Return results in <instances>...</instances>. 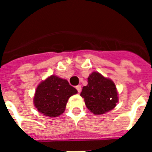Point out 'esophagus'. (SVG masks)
Returning a JSON list of instances; mask_svg holds the SVG:
<instances>
[{
	"mask_svg": "<svg viewBox=\"0 0 152 152\" xmlns=\"http://www.w3.org/2000/svg\"><path fill=\"white\" fill-rule=\"evenodd\" d=\"M76 89H77V92L80 93V91H81V86H80V85L76 86Z\"/></svg>",
	"mask_w": 152,
	"mask_h": 152,
	"instance_id": "1",
	"label": "esophagus"
}]
</instances>
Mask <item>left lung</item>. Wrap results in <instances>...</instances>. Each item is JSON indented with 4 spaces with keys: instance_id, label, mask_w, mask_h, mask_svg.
Segmentation results:
<instances>
[{
    "instance_id": "1",
    "label": "left lung",
    "mask_w": 152,
    "mask_h": 152,
    "mask_svg": "<svg viewBox=\"0 0 152 152\" xmlns=\"http://www.w3.org/2000/svg\"><path fill=\"white\" fill-rule=\"evenodd\" d=\"M80 96L86 107L95 115L112 110L118 103V93L114 82L98 72H93L88 78V85L84 86Z\"/></svg>"
}]
</instances>
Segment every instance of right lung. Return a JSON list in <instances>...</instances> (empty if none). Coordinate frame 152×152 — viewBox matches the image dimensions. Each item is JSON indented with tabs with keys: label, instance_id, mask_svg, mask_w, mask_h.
Returning a JSON list of instances; mask_svg holds the SVG:
<instances>
[{
	"label": "right lung",
	"instance_id": "1",
	"mask_svg": "<svg viewBox=\"0 0 152 152\" xmlns=\"http://www.w3.org/2000/svg\"><path fill=\"white\" fill-rule=\"evenodd\" d=\"M77 93L68 80L51 75L38 85L33 103L39 113L49 117H56L64 112L70 96Z\"/></svg>",
	"mask_w": 152,
	"mask_h": 152
}]
</instances>
